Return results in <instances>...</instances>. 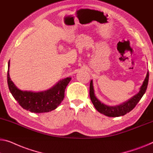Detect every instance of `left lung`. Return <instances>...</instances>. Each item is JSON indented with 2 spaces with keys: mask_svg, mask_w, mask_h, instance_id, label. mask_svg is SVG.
<instances>
[{
  "mask_svg": "<svg viewBox=\"0 0 153 153\" xmlns=\"http://www.w3.org/2000/svg\"><path fill=\"white\" fill-rule=\"evenodd\" d=\"M149 73L147 72L146 76L143 81L142 85L141 86L140 88V91L138 93L132 97L131 99L128 100L127 101L123 102V103L118 104L116 106H107L100 101L97 98L95 95L94 88H93V80H91L90 82V97L91 102L96 110L100 113L104 114V115L108 116V117H120L126 115V113H129L133 109L135 108L137 104L144 95L147 89L148 84H149Z\"/></svg>",
  "mask_w": 153,
  "mask_h": 153,
  "instance_id": "1",
  "label": "left lung"
}]
</instances>
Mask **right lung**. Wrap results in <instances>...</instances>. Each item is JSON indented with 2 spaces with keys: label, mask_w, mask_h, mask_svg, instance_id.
<instances>
[{
  "label": "right lung",
  "mask_w": 153,
  "mask_h": 153,
  "mask_svg": "<svg viewBox=\"0 0 153 153\" xmlns=\"http://www.w3.org/2000/svg\"><path fill=\"white\" fill-rule=\"evenodd\" d=\"M10 65L8 62L7 84L9 89L14 99L24 109L31 113H47L55 110L60 105L65 97V88L71 77L60 79L47 91L33 92L21 91L11 81L10 76Z\"/></svg>",
  "instance_id": "add662e5"
}]
</instances>
